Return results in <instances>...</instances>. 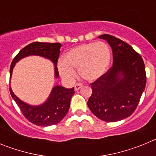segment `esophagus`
Instances as JSON below:
<instances>
[{"instance_id":"1","label":"esophagus","mask_w":156,"mask_h":156,"mask_svg":"<svg viewBox=\"0 0 156 156\" xmlns=\"http://www.w3.org/2000/svg\"><path fill=\"white\" fill-rule=\"evenodd\" d=\"M82 87H83V85L81 84V83H76V84L75 85L74 88H75V90H79Z\"/></svg>"}]
</instances>
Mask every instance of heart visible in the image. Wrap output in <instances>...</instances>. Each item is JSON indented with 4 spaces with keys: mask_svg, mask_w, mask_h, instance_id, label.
<instances>
[{
    "mask_svg": "<svg viewBox=\"0 0 156 156\" xmlns=\"http://www.w3.org/2000/svg\"><path fill=\"white\" fill-rule=\"evenodd\" d=\"M111 50L105 42H90L78 45L65 53L62 61L58 62L59 73L65 80L71 81L75 77L74 69L83 79L98 80L109 66Z\"/></svg>",
    "mask_w": 156,
    "mask_h": 156,
    "instance_id": "heart-1",
    "label": "heart"
}]
</instances>
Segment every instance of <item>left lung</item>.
<instances>
[{
	"label": "left lung",
	"instance_id": "left-lung-1",
	"mask_svg": "<svg viewBox=\"0 0 156 156\" xmlns=\"http://www.w3.org/2000/svg\"><path fill=\"white\" fill-rule=\"evenodd\" d=\"M112 48L113 65L90 83L92 94L87 105L92 113L105 122H116L131 115L146 85L144 63L130 45L113 36L103 34Z\"/></svg>",
	"mask_w": 156,
	"mask_h": 156
}]
</instances>
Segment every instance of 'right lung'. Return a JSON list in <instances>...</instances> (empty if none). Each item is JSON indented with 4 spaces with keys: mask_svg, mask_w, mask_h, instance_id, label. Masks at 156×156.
Returning <instances> with one entry per match:
<instances>
[{
    "mask_svg": "<svg viewBox=\"0 0 156 156\" xmlns=\"http://www.w3.org/2000/svg\"><path fill=\"white\" fill-rule=\"evenodd\" d=\"M60 43H42L34 42L23 48L14 58L10 67V79L12 75L14 66L22 58L30 55H38L48 58L54 63L55 76L58 78L57 63L60 54ZM12 98L21 110L22 113L30 122L41 126H48L58 123L66 116L70 106L73 95L74 94V87L66 88L62 86L54 87L44 103L40 105H30L19 98L9 88Z\"/></svg>",
    "mask_w": 156,
    "mask_h": 156,
    "instance_id": "right-lung-1",
    "label": "right lung"
}]
</instances>
